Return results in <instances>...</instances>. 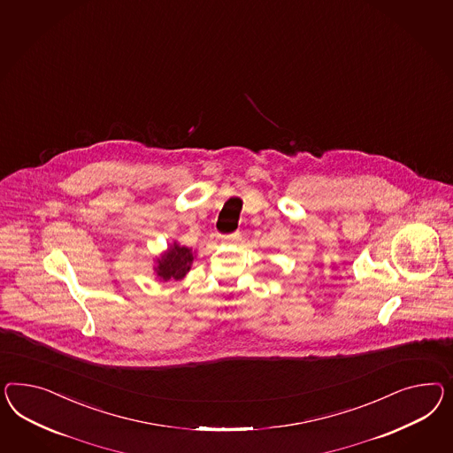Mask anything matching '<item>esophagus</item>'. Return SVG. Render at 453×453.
<instances>
[{
	"label": "esophagus",
	"mask_w": 453,
	"mask_h": 453,
	"mask_svg": "<svg viewBox=\"0 0 453 453\" xmlns=\"http://www.w3.org/2000/svg\"><path fill=\"white\" fill-rule=\"evenodd\" d=\"M226 242H235V241H239L241 239V233L237 231V233L229 234V235H224L222 237Z\"/></svg>",
	"instance_id": "obj_1"
}]
</instances>
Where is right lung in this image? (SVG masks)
<instances>
[{"label": "right lung", "mask_w": 453, "mask_h": 453, "mask_svg": "<svg viewBox=\"0 0 453 453\" xmlns=\"http://www.w3.org/2000/svg\"><path fill=\"white\" fill-rule=\"evenodd\" d=\"M195 260V254L191 249L174 244L161 256L157 258V275L161 280H180L191 269V264Z\"/></svg>", "instance_id": "add662e5"}]
</instances>
